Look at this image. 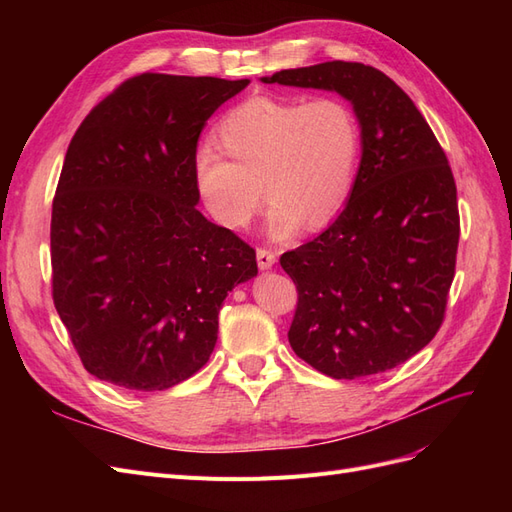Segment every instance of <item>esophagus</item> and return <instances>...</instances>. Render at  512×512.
Segmentation results:
<instances>
[{"mask_svg":"<svg viewBox=\"0 0 512 512\" xmlns=\"http://www.w3.org/2000/svg\"><path fill=\"white\" fill-rule=\"evenodd\" d=\"M256 260H258V269L260 271H267V269H271L275 265L277 256H275V252L265 250V247H258V250H256Z\"/></svg>","mask_w":512,"mask_h":512,"instance_id":"esophagus-1","label":"esophagus"}]
</instances>
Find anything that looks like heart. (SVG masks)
<instances>
[{
    "label": "heart",
    "instance_id": "1",
    "mask_svg": "<svg viewBox=\"0 0 512 512\" xmlns=\"http://www.w3.org/2000/svg\"><path fill=\"white\" fill-rule=\"evenodd\" d=\"M218 143L200 147L192 162L194 188L220 226L241 230L271 200L267 232L292 237L327 224L346 205L361 158V123L333 96L282 100L256 96L218 123Z\"/></svg>",
    "mask_w": 512,
    "mask_h": 512
}]
</instances>
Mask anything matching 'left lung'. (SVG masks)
Masks as SVG:
<instances>
[{"label":"left lung","instance_id":"left-lung-1","mask_svg":"<svg viewBox=\"0 0 512 512\" xmlns=\"http://www.w3.org/2000/svg\"><path fill=\"white\" fill-rule=\"evenodd\" d=\"M260 81L335 91L361 123L344 211L280 258L299 292L292 350L335 380L406 363L438 333L455 277L457 188L440 143L406 91L371 66L324 61Z\"/></svg>","mask_w":512,"mask_h":512}]
</instances>
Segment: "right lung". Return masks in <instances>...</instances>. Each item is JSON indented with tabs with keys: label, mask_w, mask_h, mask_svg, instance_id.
I'll list each match as a JSON object with an SVG mask.
<instances>
[{
	"label": "right lung",
	"mask_w": 512,
	"mask_h": 512,
	"mask_svg": "<svg viewBox=\"0 0 512 512\" xmlns=\"http://www.w3.org/2000/svg\"><path fill=\"white\" fill-rule=\"evenodd\" d=\"M250 81L145 72L70 141L53 198V301L85 369L164 391L203 367L256 252L196 209L198 136Z\"/></svg>",
	"instance_id": "obj_1"
}]
</instances>
